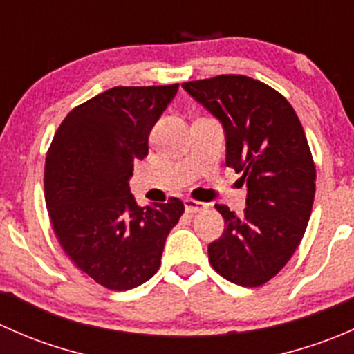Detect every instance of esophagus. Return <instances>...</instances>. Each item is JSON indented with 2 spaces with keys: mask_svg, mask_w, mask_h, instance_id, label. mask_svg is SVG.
Returning <instances> with one entry per match:
<instances>
[{
  "mask_svg": "<svg viewBox=\"0 0 354 354\" xmlns=\"http://www.w3.org/2000/svg\"><path fill=\"white\" fill-rule=\"evenodd\" d=\"M205 207H207V203L198 202V200H194V198L185 200V209H187V212H190V214L200 212V210H203Z\"/></svg>",
  "mask_w": 354,
  "mask_h": 354,
  "instance_id": "esophagus-1",
  "label": "esophagus"
}]
</instances>
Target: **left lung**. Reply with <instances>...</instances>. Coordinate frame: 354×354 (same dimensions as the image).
Wrapping results in <instances>:
<instances>
[{
    "label": "left lung",
    "instance_id": "left-lung-1",
    "mask_svg": "<svg viewBox=\"0 0 354 354\" xmlns=\"http://www.w3.org/2000/svg\"><path fill=\"white\" fill-rule=\"evenodd\" d=\"M185 91L223 123L226 164L246 181L241 216L217 203L224 233L209 262L230 283L259 288L283 270L298 248L315 198L308 140L288 99L246 75L185 82Z\"/></svg>",
    "mask_w": 354,
    "mask_h": 354
}]
</instances>
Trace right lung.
Returning <instances> with one entry per match:
<instances>
[{"mask_svg":"<svg viewBox=\"0 0 354 354\" xmlns=\"http://www.w3.org/2000/svg\"><path fill=\"white\" fill-rule=\"evenodd\" d=\"M176 92L178 84L109 88L66 114L46 154V207L56 238L82 272L111 291L154 276L185 212L176 197L140 207L128 188Z\"/></svg>","mask_w":354,"mask_h":354,"instance_id":"right-lung-1","label":"right lung"}]
</instances>
